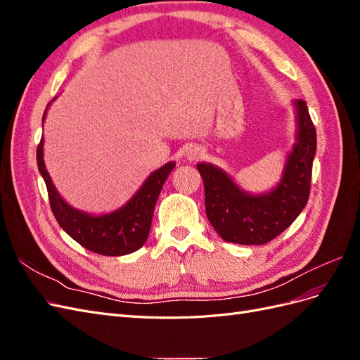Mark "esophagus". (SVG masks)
Returning <instances> with one entry per match:
<instances>
[{
  "label": "esophagus",
  "mask_w": 360,
  "mask_h": 360,
  "mask_svg": "<svg viewBox=\"0 0 360 360\" xmlns=\"http://www.w3.org/2000/svg\"><path fill=\"white\" fill-rule=\"evenodd\" d=\"M202 153H204V151H202L201 148H198V147H191V148L188 150L186 156H188L189 160H197V159H200V158L202 156Z\"/></svg>",
  "instance_id": "esophagus-1"
}]
</instances>
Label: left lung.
<instances>
[{"instance_id":"obj_1","label":"left lung","mask_w":360,"mask_h":360,"mask_svg":"<svg viewBox=\"0 0 360 360\" xmlns=\"http://www.w3.org/2000/svg\"><path fill=\"white\" fill-rule=\"evenodd\" d=\"M297 143L281 183L269 193L249 195L210 163H198L204 181L205 214L225 242L264 245L294 222L307 205L317 132L304 101H296Z\"/></svg>"}]
</instances>
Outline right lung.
Returning <instances> with one entry per match:
<instances>
[{"label":"right lung","instance_id":"obj_1","mask_svg":"<svg viewBox=\"0 0 360 360\" xmlns=\"http://www.w3.org/2000/svg\"><path fill=\"white\" fill-rule=\"evenodd\" d=\"M45 115L46 110L43 120ZM37 167L46 183L51 210L63 230L91 252L120 257L135 252L146 243L158 197L176 163L168 162L155 171L126 205L102 216H91L72 209L60 197L43 162V138L37 146Z\"/></svg>","mask_w":360,"mask_h":360}]
</instances>
